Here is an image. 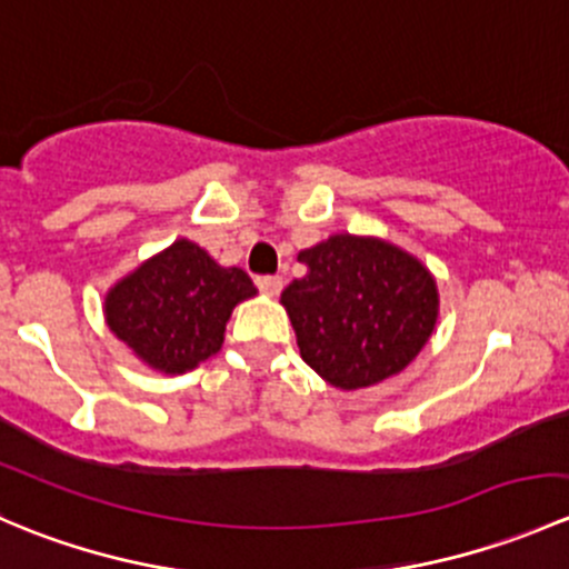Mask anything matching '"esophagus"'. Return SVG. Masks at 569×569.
Segmentation results:
<instances>
[{
	"instance_id": "obj_1",
	"label": "esophagus",
	"mask_w": 569,
	"mask_h": 569,
	"mask_svg": "<svg viewBox=\"0 0 569 569\" xmlns=\"http://www.w3.org/2000/svg\"><path fill=\"white\" fill-rule=\"evenodd\" d=\"M256 286L263 291V295L274 297L280 295V289H283V278H280V274H258Z\"/></svg>"
}]
</instances>
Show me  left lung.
<instances>
[{
    "mask_svg": "<svg viewBox=\"0 0 569 569\" xmlns=\"http://www.w3.org/2000/svg\"><path fill=\"white\" fill-rule=\"evenodd\" d=\"M308 274L280 295L302 360L330 386L355 391L399 375L432 336L438 286L418 258L338 233L302 250Z\"/></svg>",
    "mask_w": 569,
    "mask_h": 569,
    "instance_id": "1",
    "label": "left lung"
}]
</instances>
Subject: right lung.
Segmentation results:
<instances>
[{"instance_id":"obj_1","label":"right lung","mask_w":569,"mask_h":569,"mask_svg":"<svg viewBox=\"0 0 569 569\" xmlns=\"http://www.w3.org/2000/svg\"><path fill=\"white\" fill-rule=\"evenodd\" d=\"M256 295L248 272L220 267L194 242L178 239L107 295V325L140 360L183 375L222 347L237 302Z\"/></svg>"}]
</instances>
